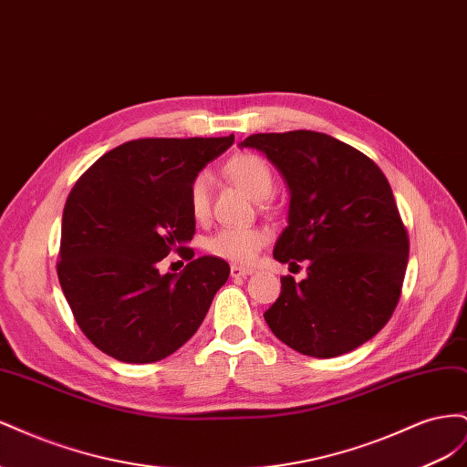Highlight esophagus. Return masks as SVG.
<instances>
[{"label": "esophagus", "mask_w": 467, "mask_h": 467, "mask_svg": "<svg viewBox=\"0 0 467 467\" xmlns=\"http://www.w3.org/2000/svg\"><path fill=\"white\" fill-rule=\"evenodd\" d=\"M230 273H232V276L234 278H244V276H249L253 271L251 268H247V266H239V265H232V268H230Z\"/></svg>", "instance_id": "esophagus-1"}]
</instances>
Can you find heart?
Masks as SVG:
<instances>
[{
	"mask_svg": "<svg viewBox=\"0 0 467 467\" xmlns=\"http://www.w3.org/2000/svg\"><path fill=\"white\" fill-rule=\"evenodd\" d=\"M225 173L253 201H266L275 191V177L268 163L255 153H239L225 163ZM210 173L202 171L191 181L189 208L196 220L206 218L210 210ZM265 245V234L255 228H225L212 235L206 249L214 257L247 265Z\"/></svg>",
	"mask_w": 467,
	"mask_h": 467,
	"instance_id": "obj_1",
	"label": "heart"
}]
</instances>
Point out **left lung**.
Listing matches in <instances>:
<instances>
[{"label": "left lung", "mask_w": 467, "mask_h": 467, "mask_svg": "<svg viewBox=\"0 0 467 467\" xmlns=\"http://www.w3.org/2000/svg\"><path fill=\"white\" fill-rule=\"evenodd\" d=\"M286 181L288 225L278 263H307V276H282L265 312L271 331L306 357L333 358L364 345L398 306L409 237L386 175L358 150L321 132L253 134ZM298 266V265H296Z\"/></svg>", "instance_id": "8db88e82"}]
</instances>
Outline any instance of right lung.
<instances>
[{
    "instance_id": "right-lung-1",
    "label": "right lung",
    "mask_w": 467,
    "mask_h": 467,
    "mask_svg": "<svg viewBox=\"0 0 467 467\" xmlns=\"http://www.w3.org/2000/svg\"><path fill=\"white\" fill-rule=\"evenodd\" d=\"M232 144L234 134L132 140L99 158L69 192L58 278L79 329L105 355L158 362L201 327L230 265L192 259L189 187ZM171 250L190 263L161 275L157 263Z\"/></svg>"
}]
</instances>
